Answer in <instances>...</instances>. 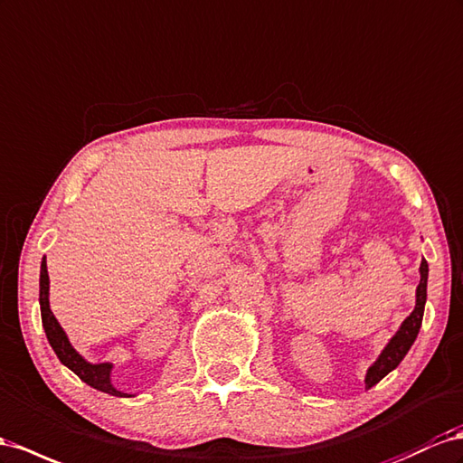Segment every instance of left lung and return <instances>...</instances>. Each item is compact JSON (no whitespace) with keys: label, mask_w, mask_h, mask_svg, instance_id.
I'll return each instance as SVG.
<instances>
[{"label":"left lung","mask_w":463,"mask_h":463,"mask_svg":"<svg viewBox=\"0 0 463 463\" xmlns=\"http://www.w3.org/2000/svg\"><path fill=\"white\" fill-rule=\"evenodd\" d=\"M427 279H429V265H427V260L422 259V262H420V282L417 286V306H415L413 311H411V316L403 321L402 329L395 333V336L390 341V345L383 348V353L380 354V358L373 362V366H370V370L366 373V387L376 385L393 368H397L399 362H402L405 358V354L409 353L411 345L415 343L419 329H420V323H422L424 302H427Z\"/></svg>","instance_id":"8db88e82"}]
</instances>
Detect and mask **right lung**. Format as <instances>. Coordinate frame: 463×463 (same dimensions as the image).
<instances>
[{
    "instance_id": "obj_1",
    "label": "right lung",
    "mask_w": 463,
    "mask_h": 463,
    "mask_svg": "<svg viewBox=\"0 0 463 463\" xmlns=\"http://www.w3.org/2000/svg\"><path fill=\"white\" fill-rule=\"evenodd\" d=\"M41 314H43V327L46 331L48 343L54 348V353L60 358L61 364L68 366L73 373H76V376H80L81 382L95 387V390H99V392H105L109 395H117V397H130V395L122 393L112 387V383H110V368L112 366L110 364H90V362H85L76 351H73V346L70 345L64 329L60 327V323L56 321L54 314L50 311L46 260H43V265H41Z\"/></svg>"
}]
</instances>
